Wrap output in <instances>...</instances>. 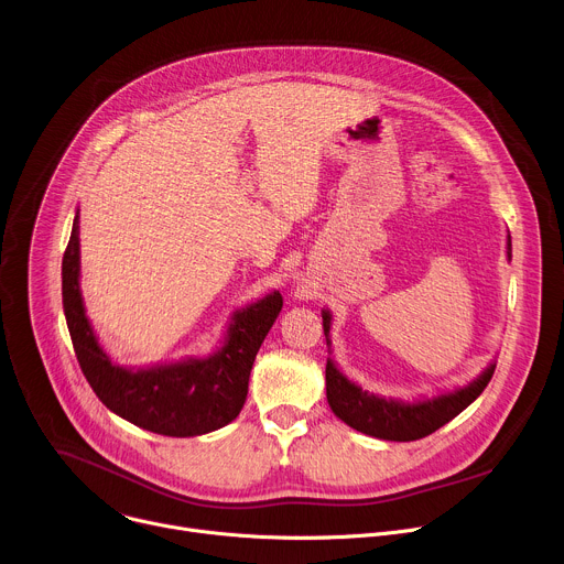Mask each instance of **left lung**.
<instances>
[{
  "instance_id": "obj_1",
  "label": "left lung",
  "mask_w": 564,
  "mask_h": 564,
  "mask_svg": "<svg viewBox=\"0 0 564 564\" xmlns=\"http://www.w3.org/2000/svg\"><path fill=\"white\" fill-rule=\"evenodd\" d=\"M507 257L511 261V236H507ZM324 316V335L328 344V352L333 355V314L330 310H321ZM496 372V361H491L473 381L459 386L455 390H446L433 397H422L413 401H401L392 397H381L364 390L359 383L350 381L333 357L326 364V394L333 413L346 422L350 429L366 433L377 440L388 442H413L422 440L453 417H457L466 406L481 394Z\"/></svg>"
}]
</instances>
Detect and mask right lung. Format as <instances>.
<instances>
[{"label": "right lung", "mask_w": 564, "mask_h": 564, "mask_svg": "<svg viewBox=\"0 0 564 564\" xmlns=\"http://www.w3.org/2000/svg\"><path fill=\"white\" fill-rule=\"evenodd\" d=\"M62 305L75 357L102 404L118 417L167 437L223 429L246 404L257 352L283 307L274 290L231 314L223 344L209 357L127 368L100 346L79 292V209L62 259Z\"/></svg>", "instance_id": "1"}]
</instances>
